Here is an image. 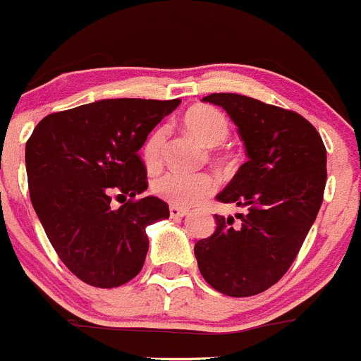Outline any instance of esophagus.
Instances as JSON below:
<instances>
[{
    "label": "esophagus",
    "instance_id": "obj_1",
    "mask_svg": "<svg viewBox=\"0 0 361 361\" xmlns=\"http://www.w3.org/2000/svg\"><path fill=\"white\" fill-rule=\"evenodd\" d=\"M188 214H189V210H185V208L170 205V217L172 219H182V217H185Z\"/></svg>",
    "mask_w": 361,
    "mask_h": 361
}]
</instances>
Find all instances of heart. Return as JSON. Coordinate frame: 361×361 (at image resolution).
Masks as SVG:
<instances>
[{"instance_id":"heart-1","label":"heart","mask_w":361,"mask_h":361,"mask_svg":"<svg viewBox=\"0 0 361 361\" xmlns=\"http://www.w3.org/2000/svg\"><path fill=\"white\" fill-rule=\"evenodd\" d=\"M184 126L207 146H217L228 137L229 125L224 114L212 106H195L184 114ZM165 144V128L153 130L142 147L147 169H158ZM217 177L210 172H170L153 180V192L173 207H191L217 189Z\"/></svg>"}]
</instances>
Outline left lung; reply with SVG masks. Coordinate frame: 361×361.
<instances>
[{
    "label": "left lung",
    "instance_id": "left-lung-1",
    "mask_svg": "<svg viewBox=\"0 0 361 361\" xmlns=\"http://www.w3.org/2000/svg\"><path fill=\"white\" fill-rule=\"evenodd\" d=\"M238 126L248 159L219 192L222 203L247 208L195 245L202 276L229 297L257 295L295 261L317 219L326 182V149L313 125L295 111L238 94H210Z\"/></svg>",
    "mask_w": 361,
    "mask_h": 361
}]
</instances>
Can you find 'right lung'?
<instances>
[{"label":"right lung","instance_id":"right-lung-1","mask_svg":"<svg viewBox=\"0 0 361 361\" xmlns=\"http://www.w3.org/2000/svg\"><path fill=\"white\" fill-rule=\"evenodd\" d=\"M180 99H104L44 116L25 144L29 195L61 261L99 288L126 283L142 269L146 228L169 219L147 189L139 149ZM130 195L118 211L110 196ZM126 200V198H125Z\"/></svg>","mask_w":361,"mask_h":361}]
</instances>
